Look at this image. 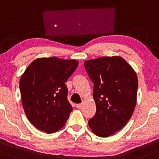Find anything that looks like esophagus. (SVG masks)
Masks as SVG:
<instances>
[{
    "label": "esophagus",
    "instance_id": "esophagus-1",
    "mask_svg": "<svg viewBox=\"0 0 159 159\" xmlns=\"http://www.w3.org/2000/svg\"><path fill=\"white\" fill-rule=\"evenodd\" d=\"M83 107V103H78V104H76V107L78 109H80Z\"/></svg>",
    "mask_w": 159,
    "mask_h": 159
}]
</instances>
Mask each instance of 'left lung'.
Here are the masks:
<instances>
[{"instance_id": "8db88e82", "label": "left lung", "mask_w": 159, "mask_h": 159, "mask_svg": "<svg viewBox=\"0 0 159 159\" xmlns=\"http://www.w3.org/2000/svg\"><path fill=\"white\" fill-rule=\"evenodd\" d=\"M85 69L94 83L96 113L89 125L94 134L107 137L124 127L137 102L138 80L135 71L120 56L85 61Z\"/></svg>"}]
</instances>
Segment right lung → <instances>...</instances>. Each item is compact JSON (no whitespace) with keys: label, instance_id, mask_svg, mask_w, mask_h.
I'll use <instances>...</instances> for the list:
<instances>
[{"label":"right lung","instance_id":"obj_1","mask_svg":"<svg viewBox=\"0 0 159 159\" xmlns=\"http://www.w3.org/2000/svg\"><path fill=\"white\" fill-rule=\"evenodd\" d=\"M76 60L39 58L21 76L19 88L25 113L34 127L54 133L65 125L72 106L65 82L77 67Z\"/></svg>","mask_w":159,"mask_h":159}]
</instances>
